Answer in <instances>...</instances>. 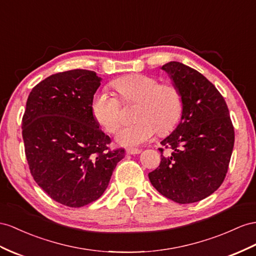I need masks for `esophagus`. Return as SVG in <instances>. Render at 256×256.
<instances>
[{
    "label": "esophagus",
    "instance_id": "obj_1",
    "mask_svg": "<svg viewBox=\"0 0 256 256\" xmlns=\"http://www.w3.org/2000/svg\"><path fill=\"white\" fill-rule=\"evenodd\" d=\"M126 154H140V149H136V148H128L126 150Z\"/></svg>",
    "mask_w": 256,
    "mask_h": 256
}]
</instances>
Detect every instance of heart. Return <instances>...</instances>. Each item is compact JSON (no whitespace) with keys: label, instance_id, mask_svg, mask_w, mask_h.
<instances>
[{"label":"heart","instance_id":"1","mask_svg":"<svg viewBox=\"0 0 256 256\" xmlns=\"http://www.w3.org/2000/svg\"><path fill=\"white\" fill-rule=\"evenodd\" d=\"M123 104H138L133 126L120 130L116 140L122 146H138L158 132L166 135L175 128L184 111V97L173 83H160L147 74H130L114 82ZM92 112L97 123L112 134L122 122V103L116 96L102 90L92 102Z\"/></svg>","mask_w":256,"mask_h":256}]
</instances>
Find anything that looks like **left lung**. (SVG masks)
I'll list each match as a JSON object with an SVG mask.
<instances>
[{
  "instance_id": "1",
  "label": "left lung",
  "mask_w": 256,
  "mask_h": 256,
  "mask_svg": "<svg viewBox=\"0 0 256 256\" xmlns=\"http://www.w3.org/2000/svg\"><path fill=\"white\" fill-rule=\"evenodd\" d=\"M184 97V111L171 135L161 142L160 166L148 174L162 196L180 204L200 201L224 182L234 130L224 97L200 72L178 62L162 66Z\"/></svg>"
}]
</instances>
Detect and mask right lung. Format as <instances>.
<instances>
[{"label":"right lung","instance_id":"obj_1","mask_svg":"<svg viewBox=\"0 0 256 256\" xmlns=\"http://www.w3.org/2000/svg\"><path fill=\"white\" fill-rule=\"evenodd\" d=\"M102 78L74 69L52 74L32 88L22 116L24 152L32 178L52 199L70 208L106 190L122 148L110 150L92 102Z\"/></svg>","mask_w":256,"mask_h":256}]
</instances>
